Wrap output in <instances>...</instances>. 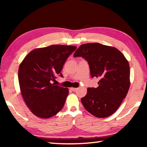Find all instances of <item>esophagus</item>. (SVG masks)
Returning <instances> with one entry per match:
<instances>
[{
    "label": "esophagus",
    "mask_w": 147,
    "mask_h": 147,
    "mask_svg": "<svg viewBox=\"0 0 147 147\" xmlns=\"http://www.w3.org/2000/svg\"><path fill=\"white\" fill-rule=\"evenodd\" d=\"M77 89L78 88H71V89L73 91H76L77 90Z\"/></svg>",
    "instance_id": "1"
}]
</instances>
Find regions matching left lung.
<instances>
[{
	"label": "left lung",
	"instance_id": "8db88e82",
	"mask_svg": "<svg viewBox=\"0 0 147 147\" xmlns=\"http://www.w3.org/2000/svg\"><path fill=\"white\" fill-rule=\"evenodd\" d=\"M88 61L92 78L100 79L96 88H88L81 102L89 113L98 118L117 110L130 88V65L124 54L113 47L98 43L83 44L74 54Z\"/></svg>",
	"mask_w": 147,
	"mask_h": 147
}]
</instances>
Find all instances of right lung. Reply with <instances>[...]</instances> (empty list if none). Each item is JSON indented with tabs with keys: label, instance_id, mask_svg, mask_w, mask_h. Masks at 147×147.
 I'll list each match as a JSON object with an SVG mask.
<instances>
[{
	"label": "right lung",
	"instance_id": "right-lung-1",
	"mask_svg": "<svg viewBox=\"0 0 147 147\" xmlns=\"http://www.w3.org/2000/svg\"><path fill=\"white\" fill-rule=\"evenodd\" d=\"M76 47L53 45L32 50L20 64L18 71L21 93L35 115L52 117L61 110L69 89L55 85L56 76Z\"/></svg>",
	"mask_w": 147,
	"mask_h": 147
}]
</instances>
